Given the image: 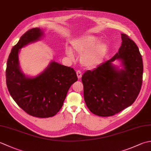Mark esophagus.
Wrapping results in <instances>:
<instances>
[{"instance_id":"34e87169","label":"esophagus","mask_w":151,"mask_h":151,"mask_svg":"<svg viewBox=\"0 0 151 151\" xmlns=\"http://www.w3.org/2000/svg\"><path fill=\"white\" fill-rule=\"evenodd\" d=\"M76 75H77L78 79H80L82 77V72L80 70H77V71H76Z\"/></svg>"}]
</instances>
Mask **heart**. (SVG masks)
Returning <instances> with one entry per match:
<instances>
[{"instance_id":"obj_1","label":"heart","mask_w":151,"mask_h":151,"mask_svg":"<svg viewBox=\"0 0 151 151\" xmlns=\"http://www.w3.org/2000/svg\"><path fill=\"white\" fill-rule=\"evenodd\" d=\"M98 38L93 36L82 37L75 41L73 47L76 52L83 54L81 57L82 64L87 67H93L100 63L107 50V45L103 43H97ZM70 58L74 57L70 49L66 50Z\"/></svg>"}]
</instances>
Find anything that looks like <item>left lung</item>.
Masks as SVG:
<instances>
[{"instance_id":"8db88e82","label":"left lung","mask_w":151,"mask_h":151,"mask_svg":"<svg viewBox=\"0 0 151 151\" xmlns=\"http://www.w3.org/2000/svg\"><path fill=\"white\" fill-rule=\"evenodd\" d=\"M121 39L118 53L82 75L85 102L90 111L99 116H112L130 106L142 88V56L127 34H121ZM115 59L122 60L124 70H117L112 65Z\"/></svg>"}]
</instances>
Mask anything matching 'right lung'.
<instances>
[{
    "label": "right lung",
    "mask_w": 151,
    "mask_h": 151,
    "mask_svg": "<svg viewBox=\"0 0 151 151\" xmlns=\"http://www.w3.org/2000/svg\"><path fill=\"white\" fill-rule=\"evenodd\" d=\"M43 33L40 28H34L22 35L12 48L6 70V85L13 99L28 114L40 118L52 117L60 111L70 86L78 80L73 68L55 62L35 78L21 72L19 49L39 40Z\"/></svg>",
    "instance_id": "add662e5"
}]
</instances>
